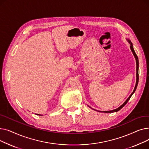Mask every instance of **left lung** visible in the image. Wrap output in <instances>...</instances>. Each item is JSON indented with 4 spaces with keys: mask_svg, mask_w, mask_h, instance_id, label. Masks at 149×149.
Here are the masks:
<instances>
[{
    "mask_svg": "<svg viewBox=\"0 0 149 149\" xmlns=\"http://www.w3.org/2000/svg\"><path fill=\"white\" fill-rule=\"evenodd\" d=\"M128 41H129V43H130V49H131V50H132V51L133 54H134V55L135 58V59H136V85H135V89H134V91H133V92L131 93V95L129 96V97L127 99V100H126V101H125V102H124V103H123L121 106H120L118 108H117V109H115V110H112V111H103V112H101V111H100V112H104V113H112V112H117V111H120L121 109H122V108H123L125 105H126V104H127V103L128 102V101L130 100V98H131L132 95H133V93H134L135 92V91H136V88H137L138 83V80H139V74H138L139 61H138V58L137 55L136 54V53H135V51H134V48H133V45H132V43H131V42H130V40H128Z\"/></svg>",
    "mask_w": 149,
    "mask_h": 149,
    "instance_id": "8db88e82",
    "label": "left lung"
}]
</instances>
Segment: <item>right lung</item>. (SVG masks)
Wrapping results in <instances>:
<instances>
[{"instance_id": "add662e5", "label": "right lung", "mask_w": 149, "mask_h": 149, "mask_svg": "<svg viewBox=\"0 0 149 149\" xmlns=\"http://www.w3.org/2000/svg\"><path fill=\"white\" fill-rule=\"evenodd\" d=\"M37 115H38V114H37Z\"/></svg>"}]
</instances>
